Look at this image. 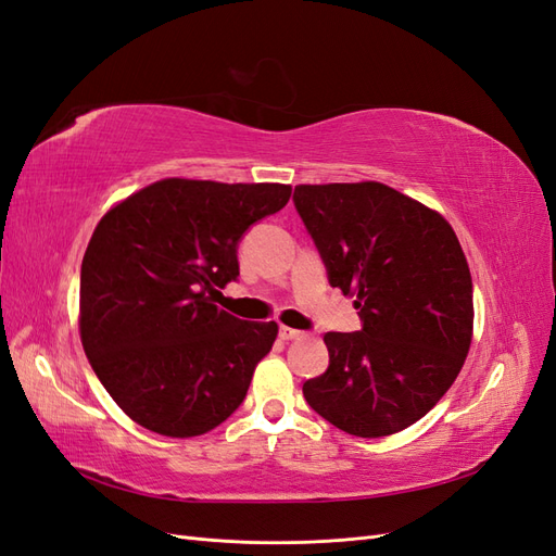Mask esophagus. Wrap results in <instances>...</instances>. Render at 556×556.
<instances>
[{"mask_svg": "<svg viewBox=\"0 0 556 556\" xmlns=\"http://www.w3.org/2000/svg\"><path fill=\"white\" fill-rule=\"evenodd\" d=\"M278 333H280L282 341H294V339H301V336H304V331L292 329V327H280Z\"/></svg>", "mask_w": 556, "mask_h": 556, "instance_id": "34e87169", "label": "esophagus"}]
</instances>
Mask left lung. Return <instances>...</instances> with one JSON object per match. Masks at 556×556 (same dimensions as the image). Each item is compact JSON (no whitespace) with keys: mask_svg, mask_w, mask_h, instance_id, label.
Returning <instances> with one entry per match:
<instances>
[{"mask_svg":"<svg viewBox=\"0 0 556 556\" xmlns=\"http://www.w3.org/2000/svg\"><path fill=\"white\" fill-rule=\"evenodd\" d=\"M294 208L331 288L357 294L359 331H329V368L308 406L362 439L425 417L459 376L473 333V282L443 215L382 182L299 185Z\"/></svg>","mask_w":556,"mask_h":556,"instance_id":"obj_1","label":"left lung"}]
</instances>
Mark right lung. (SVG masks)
Listing matches in <instances>:
<instances>
[{"instance_id":"1","label":"right lung","mask_w":556,"mask_h":556,"mask_svg":"<svg viewBox=\"0 0 556 556\" xmlns=\"http://www.w3.org/2000/svg\"><path fill=\"white\" fill-rule=\"evenodd\" d=\"M292 188L157 180L97 225L80 266V341L111 399L141 427L190 439L237 410L278 325L213 301L239 278V243Z\"/></svg>"}]
</instances>
